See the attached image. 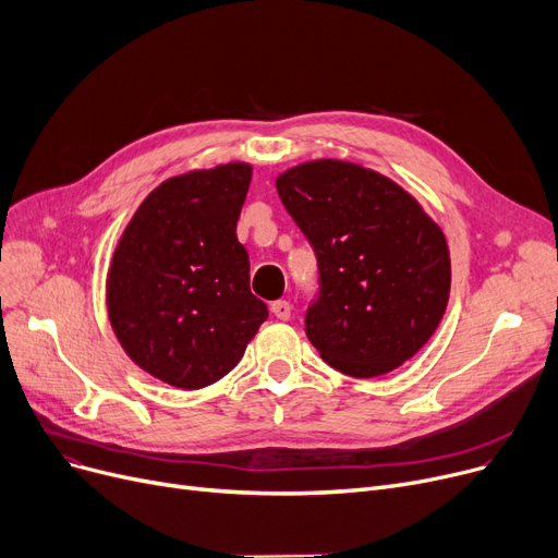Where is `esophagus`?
Returning a JSON list of instances; mask_svg holds the SVG:
<instances>
[{
	"label": "esophagus",
	"mask_w": 558,
	"mask_h": 558,
	"mask_svg": "<svg viewBox=\"0 0 558 558\" xmlns=\"http://www.w3.org/2000/svg\"><path fill=\"white\" fill-rule=\"evenodd\" d=\"M270 311L275 313V317H279V320H288L290 311H293V308H290V304L286 300H277V302L270 304Z\"/></svg>",
	"instance_id": "34e87169"
}]
</instances>
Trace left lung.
Returning <instances> with one entry per match:
<instances>
[{
    "mask_svg": "<svg viewBox=\"0 0 558 558\" xmlns=\"http://www.w3.org/2000/svg\"><path fill=\"white\" fill-rule=\"evenodd\" d=\"M277 193L317 256L306 336L338 373L373 379L415 356L452 286L438 222L390 177L340 158L283 170Z\"/></svg>",
    "mask_w": 558,
    "mask_h": 558,
    "instance_id": "1",
    "label": "left lung"
}]
</instances>
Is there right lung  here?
<instances>
[{
    "label": "right lung",
    "mask_w": 558,
    "mask_h": 558,
    "mask_svg": "<svg viewBox=\"0 0 558 558\" xmlns=\"http://www.w3.org/2000/svg\"><path fill=\"white\" fill-rule=\"evenodd\" d=\"M252 166L229 161L158 183L106 275V313L126 356L181 390L220 381L268 317L235 235Z\"/></svg>",
    "instance_id": "1"
}]
</instances>
